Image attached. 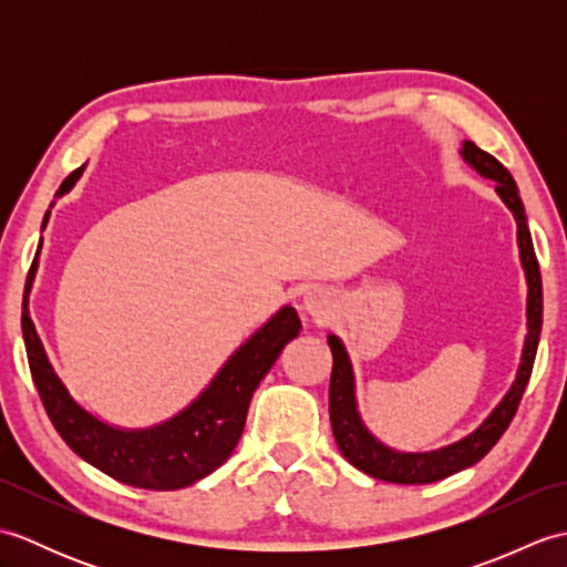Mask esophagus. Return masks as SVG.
I'll list each match as a JSON object with an SVG mask.
<instances>
[{"label":"esophagus","mask_w":567,"mask_h":567,"mask_svg":"<svg viewBox=\"0 0 567 567\" xmlns=\"http://www.w3.org/2000/svg\"><path fill=\"white\" fill-rule=\"evenodd\" d=\"M302 305H305V309L309 311L311 317H321L323 315V297L319 295V292H307L305 295V299H302Z\"/></svg>","instance_id":"34e87169"}]
</instances>
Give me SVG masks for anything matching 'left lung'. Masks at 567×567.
Wrapping results in <instances>:
<instances>
[{"instance_id":"obj_1","label":"left lung","mask_w":567,"mask_h":567,"mask_svg":"<svg viewBox=\"0 0 567 567\" xmlns=\"http://www.w3.org/2000/svg\"><path fill=\"white\" fill-rule=\"evenodd\" d=\"M463 161L473 167L477 175H483L495 183V192L499 199L507 204V209L514 214L516 221V246H519V260L526 275V339L522 348V363L516 368V378L502 402L492 409L487 419L475 431H470L465 439L451 445H443L436 451L424 453H404L384 445L375 433H372L363 416L358 412L355 396V372L353 363L348 358V351L339 336L329 333L327 341L333 355L331 384H329V414L333 439L339 443V451L353 467L363 470L365 475L384 480V483L396 485H426L436 480L449 477L453 473L475 465L477 461L492 451L502 433L507 431L509 421L516 414V406L522 402V394L532 378V368L536 360V348L540 339V323H544V287H540V270L534 252L532 231L526 224V212L519 197L514 177L509 175L497 158L489 153L480 151L473 141H463L461 146Z\"/></svg>"}]
</instances>
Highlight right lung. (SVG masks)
<instances>
[{
    "mask_svg": "<svg viewBox=\"0 0 567 567\" xmlns=\"http://www.w3.org/2000/svg\"><path fill=\"white\" fill-rule=\"evenodd\" d=\"M82 171L84 165L70 173L55 192V197L68 195L82 177ZM48 216H51V209L45 212L43 226ZM35 270H39V252H35L29 270L21 307V331L35 390H39L41 402L60 439L82 461L131 487L179 489L224 465L238 445L240 433H244L252 392L268 375L275 360L280 358L282 348L302 331L297 309L285 305L246 343L236 348L234 355L226 360L207 388L183 412L146 429L114 426L87 412L68 392L51 360H48L29 311Z\"/></svg>",
    "mask_w": 567,
    "mask_h": 567,
    "instance_id": "right-lung-1",
    "label": "right lung"
}]
</instances>
